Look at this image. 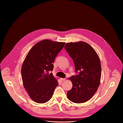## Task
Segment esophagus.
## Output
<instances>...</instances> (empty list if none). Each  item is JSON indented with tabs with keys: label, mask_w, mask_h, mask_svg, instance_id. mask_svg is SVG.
Instances as JSON below:
<instances>
[{
	"label": "esophagus",
	"mask_w": 123,
	"mask_h": 123,
	"mask_svg": "<svg viewBox=\"0 0 123 123\" xmlns=\"http://www.w3.org/2000/svg\"><path fill=\"white\" fill-rule=\"evenodd\" d=\"M61 80L62 82H63V81H65L66 80V78H61Z\"/></svg>",
	"instance_id": "esophagus-1"
}]
</instances>
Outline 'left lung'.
<instances>
[{
    "mask_svg": "<svg viewBox=\"0 0 123 123\" xmlns=\"http://www.w3.org/2000/svg\"><path fill=\"white\" fill-rule=\"evenodd\" d=\"M73 59L75 73L69 79L72 89L68 92L67 97L75 103H84L95 94L100 85L101 66L98 55L89 44L80 41L67 43L65 47Z\"/></svg>",
    "mask_w": 123,
    "mask_h": 123,
    "instance_id": "1",
    "label": "left lung"
}]
</instances>
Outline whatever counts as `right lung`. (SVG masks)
<instances>
[{
	"label": "right lung",
	"mask_w": 123,
	"mask_h": 123,
	"mask_svg": "<svg viewBox=\"0 0 123 123\" xmlns=\"http://www.w3.org/2000/svg\"><path fill=\"white\" fill-rule=\"evenodd\" d=\"M65 43L41 41L29 51L21 68L24 88L31 98L37 103H45L53 95L58 83L52 75L54 62Z\"/></svg>",
	"instance_id": "obj_1"
}]
</instances>
